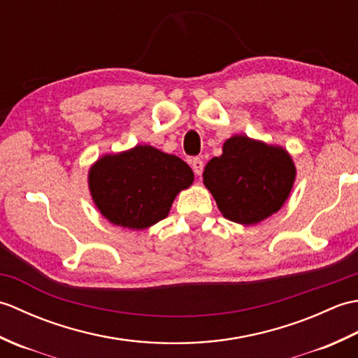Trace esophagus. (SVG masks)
Masks as SVG:
<instances>
[{
  "mask_svg": "<svg viewBox=\"0 0 358 358\" xmlns=\"http://www.w3.org/2000/svg\"><path fill=\"white\" fill-rule=\"evenodd\" d=\"M191 166H192V169H194V172H195L196 175H201L203 167H204V163H203L201 158H199V157L192 158V159H191Z\"/></svg>",
  "mask_w": 358,
  "mask_h": 358,
  "instance_id": "34e87169",
  "label": "esophagus"
}]
</instances>
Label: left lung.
Listing matches in <instances>:
<instances>
[{
	"mask_svg": "<svg viewBox=\"0 0 358 358\" xmlns=\"http://www.w3.org/2000/svg\"><path fill=\"white\" fill-rule=\"evenodd\" d=\"M295 180V166L277 146L235 135L223 154L204 167L203 181L231 222L255 224L283 206Z\"/></svg>",
	"mask_w": 358,
	"mask_h": 358,
	"instance_id": "1",
	"label": "left lung"
}]
</instances>
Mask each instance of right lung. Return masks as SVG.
Instances as JSON below:
<instances>
[{
  "instance_id": "add662e5",
  "label": "right lung",
  "mask_w": 358,
  "mask_h": 358,
  "mask_svg": "<svg viewBox=\"0 0 358 358\" xmlns=\"http://www.w3.org/2000/svg\"><path fill=\"white\" fill-rule=\"evenodd\" d=\"M194 181L183 159L152 146L106 155L89 172V187L110 223L146 229L167 217L180 191Z\"/></svg>"
}]
</instances>
